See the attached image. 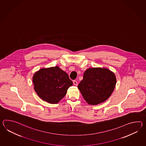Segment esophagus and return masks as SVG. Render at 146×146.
Listing matches in <instances>:
<instances>
[{
  "mask_svg": "<svg viewBox=\"0 0 146 146\" xmlns=\"http://www.w3.org/2000/svg\"><path fill=\"white\" fill-rule=\"evenodd\" d=\"M73 82V84H74L75 85H78V82H77V81L74 80Z\"/></svg>",
  "mask_w": 146,
  "mask_h": 146,
  "instance_id": "esophagus-1",
  "label": "esophagus"
}]
</instances>
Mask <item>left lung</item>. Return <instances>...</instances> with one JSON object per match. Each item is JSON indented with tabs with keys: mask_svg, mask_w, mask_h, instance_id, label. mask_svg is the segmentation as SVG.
Here are the masks:
<instances>
[{
	"mask_svg": "<svg viewBox=\"0 0 146 146\" xmlns=\"http://www.w3.org/2000/svg\"><path fill=\"white\" fill-rule=\"evenodd\" d=\"M116 84L113 72L106 68H93L87 69L78 88L88 104L96 105L110 97Z\"/></svg>",
	"mask_w": 146,
	"mask_h": 146,
	"instance_id": "8db88e82",
	"label": "left lung"
}]
</instances>
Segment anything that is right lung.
<instances>
[{
  "instance_id": "1",
  "label": "right lung",
  "mask_w": 146,
  "mask_h": 146,
  "mask_svg": "<svg viewBox=\"0 0 146 146\" xmlns=\"http://www.w3.org/2000/svg\"><path fill=\"white\" fill-rule=\"evenodd\" d=\"M33 83L39 97L50 104L58 103L73 85L68 74L58 66L39 70L33 76Z\"/></svg>"
}]
</instances>
